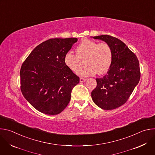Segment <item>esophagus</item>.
Listing matches in <instances>:
<instances>
[{
	"label": "esophagus",
	"instance_id": "obj_1",
	"mask_svg": "<svg viewBox=\"0 0 155 155\" xmlns=\"http://www.w3.org/2000/svg\"><path fill=\"white\" fill-rule=\"evenodd\" d=\"M86 78H80V82H84V81H86Z\"/></svg>",
	"mask_w": 155,
	"mask_h": 155
}]
</instances>
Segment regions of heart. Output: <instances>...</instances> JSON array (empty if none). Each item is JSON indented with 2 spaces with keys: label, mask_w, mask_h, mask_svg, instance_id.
I'll return each instance as SVG.
<instances>
[{
  "label": "heart",
  "mask_w": 155,
  "mask_h": 155,
  "mask_svg": "<svg viewBox=\"0 0 155 155\" xmlns=\"http://www.w3.org/2000/svg\"><path fill=\"white\" fill-rule=\"evenodd\" d=\"M113 53L107 42L84 39L76 48V54L68 52L64 56V63L72 71L77 72L84 63V67L78 72L83 77L106 73L112 65Z\"/></svg>",
  "instance_id": "1"
}]
</instances>
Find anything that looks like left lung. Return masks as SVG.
I'll return each instance as SVG.
<instances>
[{
  "label": "left lung",
  "mask_w": 155,
  "mask_h": 155,
  "mask_svg": "<svg viewBox=\"0 0 155 155\" xmlns=\"http://www.w3.org/2000/svg\"><path fill=\"white\" fill-rule=\"evenodd\" d=\"M108 43L113 53L112 65L107 74L96 78L97 86L91 92L94 102L104 110H113L126 102L140 78L136 55L120 39L108 35L93 37Z\"/></svg>",
  "instance_id": "8db88e82"
}]
</instances>
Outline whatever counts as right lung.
<instances>
[{
	"mask_svg": "<svg viewBox=\"0 0 155 155\" xmlns=\"http://www.w3.org/2000/svg\"><path fill=\"white\" fill-rule=\"evenodd\" d=\"M77 38H50L37 46L21 65V91L38 111L58 115L68 106L80 78L64 63Z\"/></svg>",
	"mask_w": 155,
	"mask_h": 155,
	"instance_id": "right-lung-1",
	"label": "right lung"
}]
</instances>
